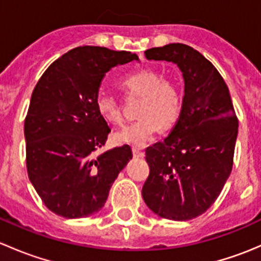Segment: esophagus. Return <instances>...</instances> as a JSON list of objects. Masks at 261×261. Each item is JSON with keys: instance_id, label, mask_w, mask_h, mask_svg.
<instances>
[{"instance_id": "obj_1", "label": "esophagus", "mask_w": 261, "mask_h": 261, "mask_svg": "<svg viewBox=\"0 0 261 261\" xmlns=\"http://www.w3.org/2000/svg\"><path fill=\"white\" fill-rule=\"evenodd\" d=\"M133 154L135 158H144L145 156V152L141 151L140 149H138V147H133Z\"/></svg>"}]
</instances>
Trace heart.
<instances>
[{
	"label": "heart",
	"instance_id": "b5f03b06",
	"mask_svg": "<svg viewBox=\"0 0 261 261\" xmlns=\"http://www.w3.org/2000/svg\"><path fill=\"white\" fill-rule=\"evenodd\" d=\"M123 87L141 97L138 121L114 134L117 144L135 147L145 146L159 128L172 127L181 115V93L175 83L164 80L162 73L154 69H140L126 75ZM99 117L110 125H121L122 114L114 96L99 93L96 98Z\"/></svg>",
	"mask_w": 261,
	"mask_h": 261
}]
</instances>
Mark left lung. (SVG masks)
Instances as JSON below:
<instances>
[{"label": "left lung", "mask_w": 261, "mask_h": 261, "mask_svg": "<svg viewBox=\"0 0 261 261\" xmlns=\"http://www.w3.org/2000/svg\"><path fill=\"white\" fill-rule=\"evenodd\" d=\"M145 58L179 68L184 97L172 133L145 150L150 173L141 194L155 215L188 221L212 206L230 177L239 121L225 81L201 53L177 43Z\"/></svg>", "instance_id": "left-lung-1"}]
</instances>
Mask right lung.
I'll use <instances>...</instances> for the list:
<instances>
[{
    "mask_svg": "<svg viewBox=\"0 0 261 261\" xmlns=\"http://www.w3.org/2000/svg\"><path fill=\"white\" fill-rule=\"evenodd\" d=\"M139 57L80 46L55 60L31 94L25 118L29 179L55 215L88 217L105 206L118 173L133 159L128 145L98 154L111 128L96 110L105 74Z\"/></svg>",
    "mask_w": 261,
    "mask_h": 261,
    "instance_id": "add662e5",
    "label": "right lung"
}]
</instances>
